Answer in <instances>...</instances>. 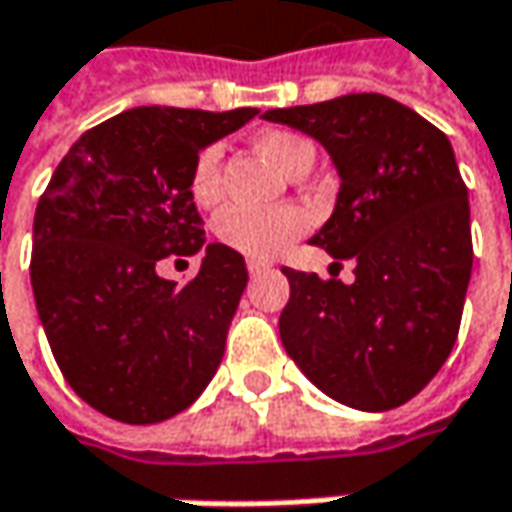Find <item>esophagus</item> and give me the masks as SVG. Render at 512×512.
Wrapping results in <instances>:
<instances>
[{"label": "esophagus", "mask_w": 512, "mask_h": 512, "mask_svg": "<svg viewBox=\"0 0 512 512\" xmlns=\"http://www.w3.org/2000/svg\"><path fill=\"white\" fill-rule=\"evenodd\" d=\"M268 270V262H259V259H250V262H247V273H250V276H262V273H268Z\"/></svg>", "instance_id": "esophagus-1"}]
</instances>
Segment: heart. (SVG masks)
<instances>
[{
    "label": "heart",
    "mask_w": 512,
    "mask_h": 512,
    "mask_svg": "<svg viewBox=\"0 0 512 512\" xmlns=\"http://www.w3.org/2000/svg\"><path fill=\"white\" fill-rule=\"evenodd\" d=\"M259 152L270 158L288 178H302L317 161V149L299 132L270 129L259 135ZM190 192L198 204H213L221 192V149L207 146L192 167ZM308 230V216L296 207L253 210L242 204L224 207L216 218V236L227 247L250 259H276Z\"/></svg>",
    "instance_id": "heart-1"
}]
</instances>
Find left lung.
I'll use <instances>...</instances> for the list:
<instances>
[{
	"instance_id": "8db88e82",
	"label": "left lung",
	"mask_w": 512,
	"mask_h": 512,
	"mask_svg": "<svg viewBox=\"0 0 512 512\" xmlns=\"http://www.w3.org/2000/svg\"><path fill=\"white\" fill-rule=\"evenodd\" d=\"M331 155L340 192L311 239L354 282L282 268L279 337L302 374L351 409L412 400L447 363L473 273L470 201L449 138L386 94L265 112Z\"/></svg>"
}]
</instances>
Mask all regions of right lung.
<instances>
[{
	"mask_svg": "<svg viewBox=\"0 0 512 512\" xmlns=\"http://www.w3.org/2000/svg\"><path fill=\"white\" fill-rule=\"evenodd\" d=\"M259 109L138 106L80 135L34 216L31 285L68 386L106 418L158 423L207 389L247 285L244 256L204 244L190 178L198 152ZM205 253L187 286L167 255Z\"/></svg>",
	"mask_w": 512,
	"mask_h": 512,
	"instance_id": "1",
	"label": "right lung"
}]
</instances>
